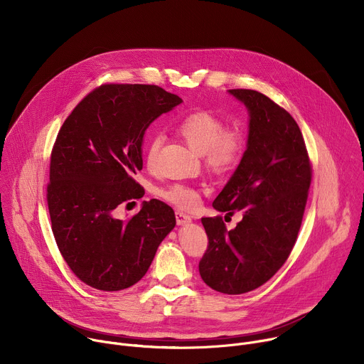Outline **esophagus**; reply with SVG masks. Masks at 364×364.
<instances>
[{
    "mask_svg": "<svg viewBox=\"0 0 364 364\" xmlns=\"http://www.w3.org/2000/svg\"><path fill=\"white\" fill-rule=\"evenodd\" d=\"M176 220H177V225H187V223L191 222V218L188 215L177 210L176 212Z\"/></svg>",
    "mask_w": 364,
    "mask_h": 364,
    "instance_id": "34e87169",
    "label": "esophagus"
}]
</instances>
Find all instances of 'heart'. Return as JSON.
<instances>
[{"label": "heart", "instance_id": "b5f03b06", "mask_svg": "<svg viewBox=\"0 0 364 364\" xmlns=\"http://www.w3.org/2000/svg\"><path fill=\"white\" fill-rule=\"evenodd\" d=\"M178 134L184 141L203 154L205 167L215 174L233 171L246 152L247 138L240 125H225L223 119L210 111H194L177 124ZM163 138L159 134L149 136L145 145V164L148 170H155ZM157 196L177 205L178 209L191 210L200 203V193L187 184H171L157 190Z\"/></svg>", "mask_w": 364, "mask_h": 364}]
</instances>
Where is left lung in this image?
<instances>
[{
	"label": "left lung",
	"instance_id": "left-lung-1",
	"mask_svg": "<svg viewBox=\"0 0 364 364\" xmlns=\"http://www.w3.org/2000/svg\"><path fill=\"white\" fill-rule=\"evenodd\" d=\"M229 92L249 109L247 149L213 207L229 216L240 212L243 219L232 230L222 216L201 219L209 245L198 271L215 291L237 295L264 285L287 262L302 223L313 166L288 111L261 92Z\"/></svg>",
	"mask_w": 364,
	"mask_h": 364
}]
</instances>
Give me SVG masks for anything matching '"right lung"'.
<instances>
[{"mask_svg":"<svg viewBox=\"0 0 364 364\" xmlns=\"http://www.w3.org/2000/svg\"><path fill=\"white\" fill-rule=\"evenodd\" d=\"M181 103L157 85L105 83L89 92L63 122L50 155L47 205L58 247L70 271L100 291H121L148 271L176 226L161 200L119 220L144 187L142 136L149 124Z\"/></svg>","mask_w":364,"mask_h":364,"instance_id":"obj_1","label":"right lung"}]
</instances>
